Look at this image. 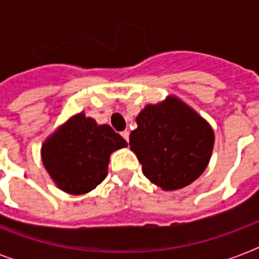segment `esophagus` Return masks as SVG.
<instances>
[{
  "label": "esophagus",
  "mask_w": 259,
  "mask_h": 259,
  "mask_svg": "<svg viewBox=\"0 0 259 259\" xmlns=\"http://www.w3.org/2000/svg\"><path fill=\"white\" fill-rule=\"evenodd\" d=\"M121 136H122V137H123V138H125L126 141L129 142V136H130L129 130H125V132H122V133H121Z\"/></svg>",
  "instance_id": "esophagus-1"
}]
</instances>
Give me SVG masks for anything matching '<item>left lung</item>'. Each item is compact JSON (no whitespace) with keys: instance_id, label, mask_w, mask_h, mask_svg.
Returning a JSON list of instances; mask_svg holds the SVG:
<instances>
[{"instance_id":"8db88e82","label":"left lung","mask_w":259,"mask_h":259,"mask_svg":"<svg viewBox=\"0 0 259 259\" xmlns=\"http://www.w3.org/2000/svg\"><path fill=\"white\" fill-rule=\"evenodd\" d=\"M136 121L129 145L150 183L176 191L193 183L208 166L213 129L180 98L168 95L146 105Z\"/></svg>"}]
</instances>
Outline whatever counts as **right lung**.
I'll return each instance as SVG.
<instances>
[{
	"label": "right lung",
	"mask_w": 259,
	"mask_h": 259,
	"mask_svg": "<svg viewBox=\"0 0 259 259\" xmlns=\"http://www.w3.org/2000/svg\"><path fill=\"white\" fill-rule=\"evenodd\" d=\"M126 146L127 142L109 125H98L80 111L42 142L41 161L59 189L83 195L105 180L111 153Z\"/></svg>",
	"instance_id": "right-lung-1"
}]
</instances>
